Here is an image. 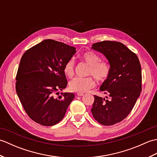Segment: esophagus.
I'll return each mask as SVG.
<instances>
[{
  "mask_svg": "<svg viewBox=\"0 0 157 157\" xmlns=\"http://www.w3.org/2000/svg\"><path fill=\"white\" fill-rule=\"evenodd\" d=\"M84 95V94H83V93H77V96H83Z\"/></svg>",
  "mask_w": 157,
  "mask_h": 157,
  "instance_id": "34e87169",
  "label": "esophagus"
}]
</instances>
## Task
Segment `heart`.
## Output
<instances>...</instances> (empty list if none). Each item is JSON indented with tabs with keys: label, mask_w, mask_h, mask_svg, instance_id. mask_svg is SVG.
Listing matches in <instances>:
<instances>
[{
	"label": "heart",
	"mask_w": 157,
	"mask_h": 157,
	"mask_svg": "<svg viewBox=\"0 0 157 157\" xmlns=\"http://www.w3.org/2000/svg\"><path fill=\"white\" fill-rule=\"evenodd\" d=\"M83 61L90 65L88 75H93L98 81H103L107 78L110 73V65L106 61H101L100 56L93 52H87L82 55ZM75 61L73 58L68 60L63 67L66 76L69 78L74 74ZM95 85L94 80L91 77L88 78H73L69 83V88L71 91L84 93L92 88Z\"/></svg>",
	"instance_id": "heart-1"
}]
</instances>
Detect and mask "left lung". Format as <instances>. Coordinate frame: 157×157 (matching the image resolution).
<instances>
[{
	"instance_id": "left-lung-1",
	"label": "left lung",
	"mask_w": 157,
	"mask_h": 157,
	"mask_svg": "<svg viewBox=\"0 0 157 157\" xmlns=\"http://www.w3.org/2000/svg\"><path fill=\"white\" fill-rule=\"evenodd\" d=\"M92 49L105 56L111 69L100 87V90L109 94V99L94 95L91 111L101 124L114 125L129 115L140 95V63L137 55L121 42H96L92 44Z\"/></svg>"
}]
</instances>
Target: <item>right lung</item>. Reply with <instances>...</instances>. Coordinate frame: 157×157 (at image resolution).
Masks as SVG:
<instances>
[{
  "label": "right lung",
  "instance_id": "right-lung-1",
  "mask_svg": "<svg viewBox=\"0 0 157 157\" xmlns=\"http://www.w3.org/2000/svg\"><path fill=\"white\" fill-rule=\"evenodd\" d=\"M76 48L63 42L44 40L23 55L16 76V92L25 112L33 121L52 126L64 117L75 97L61 93L67 87L63 67Z\"/></svg>",
  "mask_w": 157,
  "mask_h": 157
}]
</instances>
